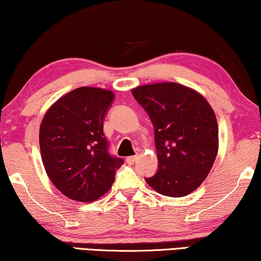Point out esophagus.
<instances>
[{
  "instance_id": "obj_1",
  "label": "esophagus",
  "mask_w": 261,
  "mask_h": 261,
  "mask_svg": "<svg viewBox=\"0 0 261 261\" xmlns=\"http://www.w3.org/2000/svg\"><path fill=\"white\" fill-rule=\"evenodd\" d=\"M137 158H138L137 155H130V156H127L126 162H127L128 164H134V162H135V160H137Z\"/></svg>"
}]
</instances>
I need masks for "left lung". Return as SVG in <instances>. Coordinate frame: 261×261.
I'll list each match as a JSON object with an SVG mask.
<instances>
[{
  "instance_id": "left-lung-1",
  "label": "left lung",
  "mask_w": 261,
  "mask_h": 261,
  "mask_svg": "<svg viewBox=\"0 0 261 261\" xmlns=\"http://www.w3.org/2000/svg\"><path fill=\"white\" fill-rule=\"evenodd\" d=\"M154 128L158 172L149 187L170 197L196 190L212 170L219 149L215 113L197 91L178 83H156L132 90Z\"/></svg>"
}]
</instances>
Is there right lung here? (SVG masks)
<instances>
[{
    "instance_id": "add662e5",
    "label": "right lung",
    "mask_w": 261,
    "mask_h": 261,
    "mask_svg": "<svg viewBox=\"0 0 261 261\" xmlns=\"http://www.w3.org/2000/svg\"><path fill=\"white\" fill-rule=\"evenodd\" d=\"M114 92L82 87L59 98L45 114L39 144L46 173L73 201L91 202L112 188L123 159L109 153L103 122Z\"/></svg>"
}]
</instances>
